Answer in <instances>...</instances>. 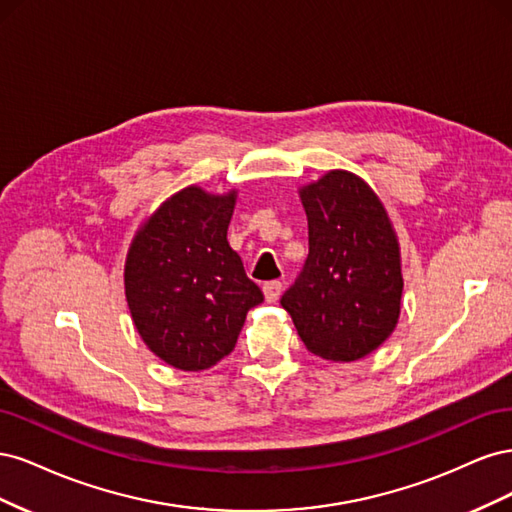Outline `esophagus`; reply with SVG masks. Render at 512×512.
Masks as SVG:
<instances>
[{
	"label": "esophagus",
	"mask_w": 512,
	"mask_h": 512,
	"mask_svg": "<svg viewBox=\"0 0 512 512\" xmlns=\"http://www.w3.org/2000/svg\"><path fill=\"white\" fill-rule=\"evenodd\" d=\"M262 292H265V299L269 303H275L277 299H280V294H282V282H277V280L267 282L265 286H262Z\"/></svg>",
	"instance_id": "1"
}]
</instances>
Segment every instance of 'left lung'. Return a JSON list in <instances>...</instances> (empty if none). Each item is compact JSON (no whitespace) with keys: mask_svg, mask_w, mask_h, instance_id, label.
<instances>
[{"mask_svg":"<svg viewBox=\"0 0 512 512\" xmlns=\"http://www.w3.org/2000/svg\"><path fill=\"white\" fill-rule=\"evenodd\" d=\"M309 254L282 307L309 352L359 361L384 344L399 318V245L380 198L346 170L301 190Z\"/></svg>","mask_w":512,"mask_h":512,"instance_id":"8db88e82","label":"left lung"}]
</instances>
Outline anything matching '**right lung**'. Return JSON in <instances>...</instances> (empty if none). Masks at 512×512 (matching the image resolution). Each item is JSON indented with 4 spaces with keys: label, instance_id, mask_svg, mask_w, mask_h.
<instances>
[{
    "label": "right lung",
    "instance_id": "obj_1",
    "mask_svg": "<svg viewBox=\"0 0 512 512\" xmlns=\"http://www.w3.org/2000/svg\"><path fill=\"white\" fill-rule=\"evenodd\" d=\"M235 192L185 188L151 215L126 262V299L143 342L168 365L207 369L235 350L265 301L226 239Z\"/></svg>",
    "mask_w": 512,
    "mask_h": 512
}]
</instances>
